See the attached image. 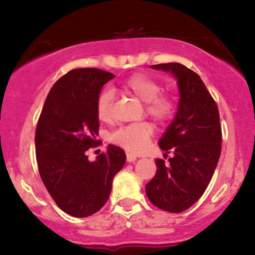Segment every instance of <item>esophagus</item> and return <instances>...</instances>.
<instances>
[{"mask_svg":"<svg viewBox=\"0 0 255 255\" xmlns=\"http://www.w3.org/2000/svg\"><path fill=\"white\" fill-rule=\"evenodd\" d=\"M136 160V156L135 154H131V153H127V162H135Z\"/></svg>","mask_w":255,"mask_h":255,"instance_id":"1","label":"esophagus"}]
</instances>
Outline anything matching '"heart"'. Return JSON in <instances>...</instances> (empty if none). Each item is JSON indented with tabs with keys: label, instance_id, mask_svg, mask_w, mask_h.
Here are the masks:
<instances>
[{
	"label": "heart",
	"instance_id": "heart-1",
	"mask_svg": "<svg viewBox=\"0 0 255 255\" xmlns=\"http://www.w3.org/2000/svg\"><path fill=\"white\" fill-rule=\"evenodd\" d=\"M121 90L144 102L147 115L157 122L164 124L172 118L175 113L174 98L166 92H160L162 86L157 79L144 73H136L126 79ZM96 115L104 124L114 120V95L113 91L104 89L98 95L96 103ZM154 133L153 125L150 122H136L119 128L111 135V141L133 153H139L146 147Z\"/></svg>",
	"mask_w": 255,
	"mask_h": 255
}]
</instances>
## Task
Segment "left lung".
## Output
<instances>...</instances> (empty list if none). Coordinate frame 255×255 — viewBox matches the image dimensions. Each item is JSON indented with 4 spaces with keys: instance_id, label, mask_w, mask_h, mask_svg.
<instances>
[{
    "instance_id": "left-lung-1",
    "label": "left lung",
    "mask_w": 255,
    "mask_h": 255,
    "mask_svg": "<svg viewBox=\"0 0 255 255\" xmlns=\"http://www.w3.org/2000/svg\"><path fill=\"white\" fill-rule=\"evenodd\" d=\"M170 72L177 79L180 102L174 121L159 140L169 163L157 158V171L146 184L147 198L164 211L178 213L189 209L204 194L222 151L219 111L200 77L183 64L152 66ZM166 156V154H165Z\"/></svg>"
}]
</instances>
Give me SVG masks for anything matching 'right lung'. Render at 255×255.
Listing matches in <instances>:
<instances>
[{
    "label": "right lung",
    "mask_w": 255,
    "mask_h": 255,
    "mask_svg": "<svg viewBox=\"0 0 255 255\" xmlns=\"http://www.w3.org/2000/svg\"><path fill=\"white\" fill-rule=\"evenodd\" d=\"M114 74L97 68L73 69L55 83L36 128L39 175L54 201L73 217L93 215L109 199L113 178L126 163L121 147L90 162L86 151L99 145L96 103Z\"/></svg>",
    "instance_id": "1"
}]
</instances>
